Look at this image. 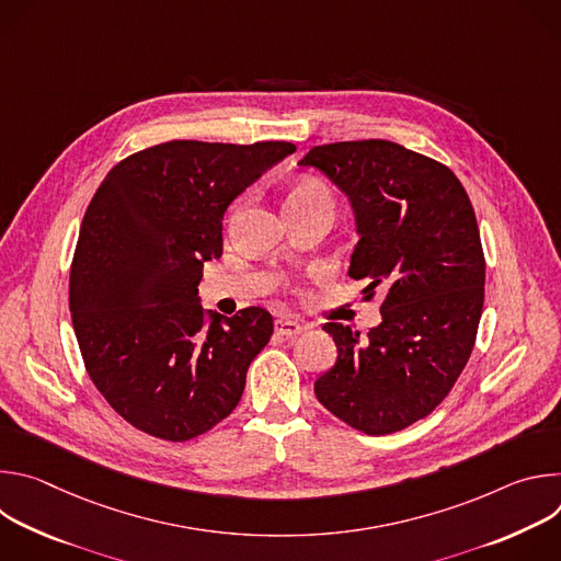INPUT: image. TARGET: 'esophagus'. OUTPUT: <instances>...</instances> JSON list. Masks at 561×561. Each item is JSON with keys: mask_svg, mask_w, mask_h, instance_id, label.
I'll return each instance as SVG.
<instances>
[{"mask_svg": "<svg viewBox=\"0 0 561 561\" xmlns=\"http://www.w3.org/2000/svg\"><path fill=\"white\" fill-rule=\"evenodd\" d=\"M301 331H304V327L299 322H295V319L282 317L275 322V333L282 337H297Z\"/></svg>", "mask_w": 561, "mask_h": 561, "instance_id": "obj_1", "label": "esophagus"}]
</instances>
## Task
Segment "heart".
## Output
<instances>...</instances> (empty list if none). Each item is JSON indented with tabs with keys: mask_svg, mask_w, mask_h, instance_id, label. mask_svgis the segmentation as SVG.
<instances>
[{
	"mask_svg": "<svg viewBox=\"0 0 561 561\" xmlns=\"http://www.w3.org/2000/svg\"><path fill=\"white\" fill-rule=\"evenodd\" d=\"M286 210L288 208H327L335 210L333 193L317 180H299L286 191L284 199Z\"/></svg>",
	"mask_w": 561,
	"mask_h": 561,
	"instance_id": "b5f03b06",
	"label": "heart"
}]
</instances>
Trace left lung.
<instances>
[{
	"label": "left lung",
	"instance_id": "obj_1",
	"mask_svg": "<svg viewBox=\"0 0 561 561\" xmlns=\"http://www.w3.org/2000/svg\"><path fill=\"white\" fill-rule=\"evenodd\" d=\"M299 164L348 195L359 232L348 275L366 279V301L383 290L366 340L324 327L337 362L314 394L355 431L397 433L444 402L474 346L486 262L472 204L448 167L386 139L314 146Z\"/></svg>",
	"mask_w": 561,
	"mask_h": 561
}]
</instances>
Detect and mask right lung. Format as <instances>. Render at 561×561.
I'll return each instance as SVG.
<instances>
[{
	"label": "right lung",
	"instance_id": "add662e5",
	"mask_svg": "<svg viewBox=\"0 0 561 561\" xmlns=\"http://www.w3.org/2000/svg\"><path fill=\"white\" fill-rule=\"evenodd\" d=\"M290 152L175 139L122 159L93 195L70 266L72 329L89 377L137 431L188 442L242 399L273 317L251 306L206 327L197 286L221 257L230 202Z\"/></svg>",
	"mask_w": 561,
	"mask_h": 561
}]
</instances>
